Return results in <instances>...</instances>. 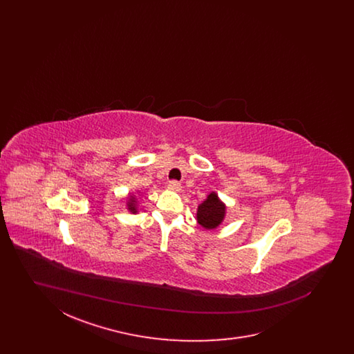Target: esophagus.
Masks as SVG:
<instances>
[{
	"instance_id": "1",
	"label": "esophagus",
	"mask_w": 354,
	"mask_h": 354,
	"mask_svg": "<svg viewBox=\"0 0 354 354\" xmlns=\"http://www.w3.org/2000/svg\"><path fill=\"white\" fill-rule=\"evenodd\" d=\"M169 189H171V191H180L182 185L178 180H171L169 183Z\"/></svg>"
}]
</instances>
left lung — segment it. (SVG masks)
<instances>
[{
  "label": "left lung",
  "mask_w": 354,
  "mask_h": 354,
  "mask_svg": "<svg viewBox=\"0 0 354 354\" xmlns=\"http://www.w3.org/2000/svg\"><path fill=\"white\" fill-rule=\"evenodd\" d=\"M225 214V205L220 202L216 194H209L208 198L198 208V223L207 228H216L223 221Z\"/></svg>",
  "instance_id": "left-lung-1"
}]
</instances>
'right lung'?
<instances>
[{"label": "right lung", "mask_w": 354, "mask_h": 354, "mask_svg": "<svg viewBox=\"0 0 354 354\" xmlns=\"http://www.w3.org/2000/svg\"><path fill=\"white\" fill-rule=\"evenodd\" d=\"M129 209H130L131 212H136V211H135L134 199H131V201L129 202Z\"/></svg>", "instance_id": "obj_1"}]
</instances>
